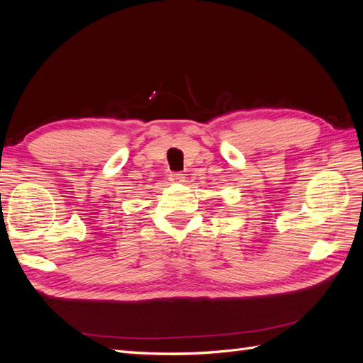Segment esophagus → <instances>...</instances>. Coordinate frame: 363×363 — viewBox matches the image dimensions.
Segmentation results:
<instances>
[{
  "instance_id": "esophagus-1",
  "label": "esophagus",
  "mask_w": 363,
  "mask_h": 363,
  "mask_svg": "<svg viewBox=\"0 0 363 363\" xmlns=\"http://www.w3.org/2000/svg\"><path fill=\"white\" fill-rule=\"evenodd\" d=\"M183 180H184V177H183V174H180V172L169 174V182L171 183H182Z\"/></svg>"
}]
</instances>
